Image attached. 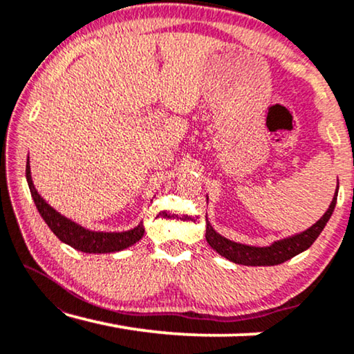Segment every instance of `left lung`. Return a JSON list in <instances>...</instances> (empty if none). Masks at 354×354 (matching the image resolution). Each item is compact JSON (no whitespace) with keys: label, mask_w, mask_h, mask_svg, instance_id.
<instances>
[{"label":"left lung","mask_w":354,"mask_h":354,"mask_svg":"<svg viewBox=\"0 0 354 354\" xmlns=\"http://www.w3.org/2000/svg\"><path fill=\"white\" fill-rule=\"evenodd\" d=\"M337 193L335 196H333L327 212L316 222V224L309 227L308 230L301 232V234L290 236V239L275 241V243H272L270 246H263V248H259V246H248V245L235 243V241L232 240H227L212 229L207 219H206V240L207 243L211 245L212 250H216L221 256H224V258H227L235 264H243V266L282 264L285 261L292 259L293 256L301 253V251L308 250L309 246L316 241L317 236L321 235L324 227H326L328 219H330L333 209H335Z\"/></svg>","instance_id":"8db88e82"}]
</instances>
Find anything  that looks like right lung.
<instances>
[{
	"instance_id": "1",
	"label": "right lung",
	"mask_w": 354,
	"mask_h": 354,
	"mask_svg": "<svg viewBox=\"0 0 354 354\" xmlns=\"http://www.w3.org/2000/svg\"><path fill=\"white\" fill-rule=\"evenodd\" d=\"M26 177L28 182V188H30L32 198L35 201V206L43 221L46 222L53 234H55L61 241H64L72 248L84 251V253H114V251H120L124 248H129L133 243L142 239L145 234L143 224H138L135 229L127 232H91L86 230L84 227L75 224L67 217L61 216L59 212L53 209L43 198L38 195L32 182L30 176V164L26 166Z\"/></svg>"
}]
</instances>
